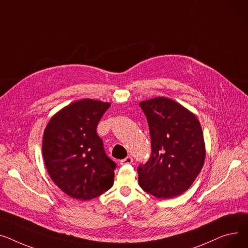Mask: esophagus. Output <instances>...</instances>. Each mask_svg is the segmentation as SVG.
<instances>
[{"instance_id": "esophagus-1", "label": "esophagus", "mask_w": 248, "mask_h": 248, "mask_svg": "<svg viewBox=\"0 0 248 248\" xmlns=\"http://www.w3.org/2000/svg\"><path fill=\"white\" fill-rule=\"evenodd\" d=\"M133 162V158L131 156H127L126 158L120 160V164L121 165H126V164H131Z\"/></svg>"}]
</instances>
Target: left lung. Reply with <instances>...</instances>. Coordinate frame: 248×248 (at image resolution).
<instances>
[{
  "instance_id": "8db88e82",
  "label": "left lung",
  "mask_w": 248,
  "mask_h": 248,
  "mask_svg": "<svg viewBox=\"0 0 248 248\" xmlns=\"http://www.w3.org/2000/svg\"><path fill=\"white\" fill-rule=\"evenodd\" d=\"M149 125L152 154L138 167L144 191L168 199L190 187L205 160V143L196 116L177 102L156 97L139 103Z\"/></svg>"
}]
</instances>
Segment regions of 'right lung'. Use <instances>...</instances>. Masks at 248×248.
<instances>
[{"mask_svg":"<svg viewBox=\"0 0 248 248\" xmlns=\"http://www.w3.org/2000/svg\"><path fill=\"white\" fill-rule=\"evenodd\" d=\"M110 103L83 99L57 112L43 135L44 162L54 183L70 197L90 200L110 189L116 164L96 128Z\"/></svg>","mask_w":248,"mask_h":248,"instance_id":"obj_1","label":"right lung"}]
</instances>
